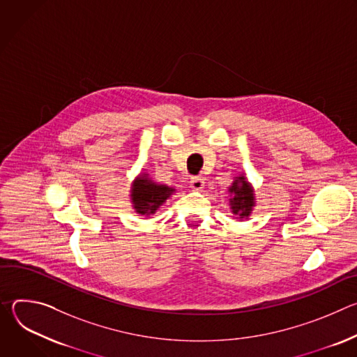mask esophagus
<instances>
[{
  "label": "esophagus",
  "instance_id": "esophagus-1",
  "mask_svg": "<svg viewBox=\"0 0 357 357\" xmlns=\"http://www.w3.org/2000/svg\"><path fill=\"white\" fill-rule=\"evenodd\" d=\"M189 185L193 190H202L203 188H205V181H203V178H200V176H193L190 179Z\"/></svg>",
  "mask_w": 357,
  "mask_h": 357
}]
</instances>
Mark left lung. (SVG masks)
I'll list each match as a JSON object with an SVG mask.
<instances>
[{
    "label": "left lung",
    "instance_id": "8db88e82",
    "mask_svg": "<svg viewBox=\"0 0 357 357\" xmlns=\"http://www.w3.org/2000/svg\"><path fill=\"white\" fill-rule=\"evenodd\" d=\"M229 192L233 195L230 199V206L233 213L240 216V219L248 218L254 206V195L245 178L238 176L230 186Z\"/></svg>",
    "mask_w": 357,
    "mask_h": 357
}]
</instances>
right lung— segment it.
Returning a JSON list of instances; mask_svg holds the SVG:
<instances>
[{"label": "right lung", "mask_w": 357, "mask_h": 357, "mask_svg": "<svg viewBox=\"0 0 357 357\" xmlns=\"http://www.w3.org/2000/svg\"><path fill=\"white\" fill-rule=\"evenodd\" d=\"M174 189L165 185H158L149 178L139 176L134 181L131 189L132 206L138 215H154L162 203L172 195Z\"/></svg>", "instance_id": "1"}]
</instances>
